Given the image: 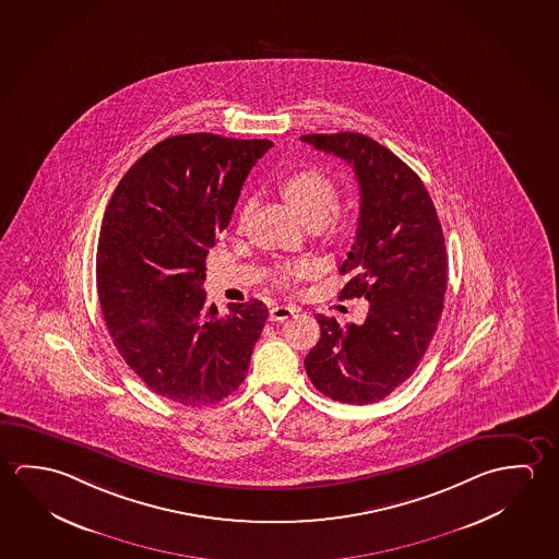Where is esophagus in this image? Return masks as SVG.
I'll use <instances>...</instances> for the list:
<instances>
[{
    "label": "esophagus",
    "mask_w": 559,
    "mask_h": 559,
    "mask_svg": "<svg viewBox=\"0 0 559 559\" xmlns=\"http://www.w3.org/2000/svg\"><path fill=\"white\" fill-rule=\"evenodd\" d=\"M294 311H296V308H293V306H273V308H271V311H269V320H288L290 316H294Z\"/></svg>",
    "instance_id": "esophagus-1"
}]
</instances>
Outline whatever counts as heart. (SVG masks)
<instances>
[{"label":"heart","instance_id":"b5f03b06","mask_svg":"<svg viewBox=\"0 0 559 559\" xmlns=\"http://www.w3.org/2000/svg\"><path fill=\"white\" fill-rule=\"evenodd\" d=\"M281 191L286 201L293 204L296 212L302 216L308 224H331L338 218L337 201L338 189L330 175L323 174L316 167H304L296 169L293 174L284 175L281 179ZM249 202L241 209V221H246L249 214ZM311 271V263L308 261H296L293 265L283 269L284 278L290 276L308 275Z\"/></svg>","mask_w":559,"mask_h":559}]
</instances>
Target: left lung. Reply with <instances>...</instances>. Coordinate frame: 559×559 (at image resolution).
I'll return each instance as SVG.
<instances>
[{"label":"left lung","mask_w":559,"mask_h":559,"mask_svg":"<svg viewBox=\"0 0 559 559\" xmlns=\"http://www.w3.org/2000/svg\"><path fill=\"white\" fill-rule=\"evenodd\" d=\"M302 142L353 165L360 185L357 238L341 273V300L367 298V320L338 325L318 316L321 337L304 358L311 384L341 403L380 402L419 367L439 328L447 246L419 175L357 132L306 134Z\"/></svg>","instance_id":"obj_1"}]
</instances>
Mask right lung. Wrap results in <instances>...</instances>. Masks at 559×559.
<instances>
[{
  "label": "right lung",
  "instance_id": "add662e5",
  "mask_svg": "<svg viewBox=\"0 0 559 559\" xmlns=\"http://www.w3.org/2000/svg\"><path fill=\"white\" fill-rule=\"evenodd\" d=\"M273 142L209 132L165 138L120 179L103 216L97 293L120 357L181 405H211L246 380L269 311L206 304V255Z\"/></svg>",
  "mask_w": 559,
  "mask_h": 559
}]
</instances>
